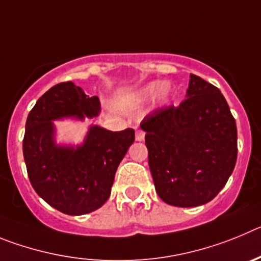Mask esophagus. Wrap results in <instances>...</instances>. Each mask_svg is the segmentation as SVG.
<instances>
[{
	"label": "esophagus",
	"mask_w": 261,
	"mask_h": 261,
	"mask_svg": "<svg viewBox=\"0 0 261 261\" xmlns=\"http://www.w3.org/2000/svg\"><path fill=\"white\" fill-rule=\"evenodd\" d=\"M144 136H145L144 131L136 130V133H135V139L138 140V142H143V140H144Z\"/></svg>",
	"instance_id": "obj_1"
}]
</instances>
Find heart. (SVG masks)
<instances>
[{
	"instance_id": "1",
	"label": "heart",
	"mask_w": 261,
	"mask_h": 261,
	"mask_svg": "<svg viewBox=\"0 0 261 261\" xmlns=\"http://www.w3.org/2000/svg\"><path fill=\"white\" fill-rule=\"evenodd\" d=\"M171 84L169 82H161V83H156V82H152V83H148L147 86L143 87L139 92L136 93V98L140 100V101H144L148 100L149 97L154 95V98L157 101H166L171 95Z\"/></svg>"
}]
</instances>
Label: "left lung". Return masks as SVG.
<instances>
[{
    "mask_svg": "<svg viewBox=\"0 0 261 261\" xmlns=\"http://www.w3.org/2000/svg\"><path fill=\"white\" fill-rule=\"evenodd\" d=\"M148 164L165 203L198 206L224 189L237 163V125L218 88L190 75L186 100L148 114Z\"/></svg>",
    "mask_w": 261,
    "mask_h": 261,
    "instance_id": "1",
    "label": "left lung"
}]
</instances>
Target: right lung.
<instances>
[{
    "instance_id": "obj_1",
    "label": "right lung",
    "mask_w": 261,
    "mask_h": 261,
    "mask_svg": "<svg viewBox=\"0 0 261 261\" xmlns=\"http://www.w3.org/2000/svg\"><path fill=\"white\" fill-rule=\"evenodd\" d=\"M97 96L72 82L56 84L37 100L25 122L23 156L28 178L40 198L70 216L93 212L110 196L117 168L135 140V131H109L91 125L83 143L58 144L53 121L93 118Z\"/></svg>"
}]
</instances>
